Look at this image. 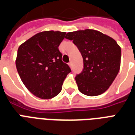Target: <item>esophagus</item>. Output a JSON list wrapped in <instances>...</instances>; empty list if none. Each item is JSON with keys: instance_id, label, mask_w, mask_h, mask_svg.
I'll list each match as a JSON object with an SVG mask.
<instances>
[{"instance_id": "1", "label": "esophagus", "mask_w": 135, "mask_h": 135, "mask_svg": "<svg viewBox=\"0 0 135 135\" xmlns=\"http://www.w3.org/2000/svg\"><path fill=\"white\" fill-rule=\"evenodd\" d=\"M68 65H69V66H70V68H72V62H69V63H68Z\"/></svg>"}]
</instances>
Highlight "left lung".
<instances>
[{
	"mask_svg": "<svg viewBox=\"0 0 135 135\" xmlns=\"http://www.w3.org/2000/svg\"><path fill=\"white\" fill-rule=\"evenodd\" d=\"M65 38L82 54L84 68L75 77L79 91L94 97L105 92L120 70L121 49L110 36L94 30L68 32Z\"/></svg>",
	"mask_w": 135,
	"mask_h": 135,
	"instance_id": "left-lung-1",
	"label": "left lung"
}]
</instances>
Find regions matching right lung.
<instances>
[{
	"label": "right lung",
	"mask_w": 135,
	"mask_h": 135,
	"mask_svg": "<svg viewBox=\"0 0 135 135\" xmlns=\"http://www.w3.org/2000/svg\"><path fill=\"white\" fill-rule=\"evenodd\" d=\"M65 32L46 31L20 45L16 68L23 84L34 96L43 99L53 98L62 90L71 69L62 62L58 46Z\"/></svg>",
	"instance_id": "right-lung-1"
}]
</instances>
